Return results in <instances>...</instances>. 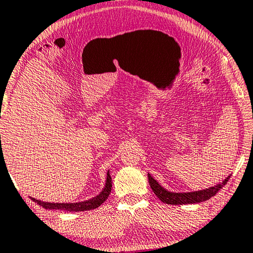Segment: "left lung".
<instances>
[{"label": "left lung", "mask_w": 253, "mask_h": 253, "mask_svg": "<svg viewBox=\"0 0 253 253\" xmlns=\"http://www.w3.org/2000/svg\"><path fill=\"white\" fill-rule=\"evenodd\" d=\"M230 175L226 177L221 183L216 184L214 187L206 188L204 190H198V191H190V193H173V191L166 190L165 188H163L150 174L148 173V179L150 187L154 193L163 203L170 205H182V204H195V203H201L211 198L212 196L218 193L225 184L228 182Z\"/></svg>", "instance_id": "8db88e82"}]
</instances>
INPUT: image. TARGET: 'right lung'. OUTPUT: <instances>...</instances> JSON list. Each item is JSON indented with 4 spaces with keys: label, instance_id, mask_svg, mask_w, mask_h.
<instances>
[{
    "label": "right lung",
    "instance_id": "add662e5",
    "mask_svg": "<svg viewBox=\"0 0 253 253\" xmlns=\"http://www.w3.org/2000/svg\"><path fill=\"white\" fill-rule=\"evenodd\" d=\"M111 188H112V179H111V175H110V173L108 172V174H106L105 186L103 188V190L97 195V196L88 199V201L79 202V203H48V202H41L35 198H32V201L47 210H60V211H70V212L89 211V210H94L96 208H98V206H101L103 203L108 199L110 193H111Z\"/></svg>",
    "mask_w": 253,
    "mask_h": 253
}]
</instances>
